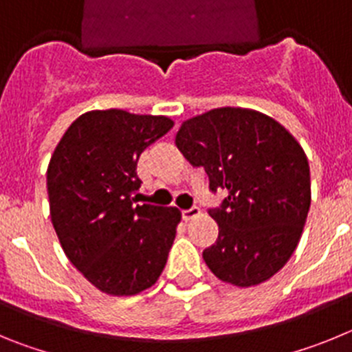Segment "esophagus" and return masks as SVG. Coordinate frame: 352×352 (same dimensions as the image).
I'll use <instances>...</instances> for the list:
<instances>
[{
	"label": "esophagus",
	"instance_id": "1",
	"mask_svg": "<svg viewBox=\"0 0 352 352\" xmlns=\"http://www.w3.org/2000/svg\"><path fill=\"white\" fill-rule=\"evenodd\" d=\"M182 217H183V220H186V222H188V220L197 219V217H201V208L192 206L190 210H183Z\"/></svg>",
	"mask_w": 352,
	"mask_h": 352
}]
</instances>
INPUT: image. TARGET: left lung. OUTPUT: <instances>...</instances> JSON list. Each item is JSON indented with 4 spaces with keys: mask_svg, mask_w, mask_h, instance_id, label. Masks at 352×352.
Wrapping results in <instances>:
<instances>
[{
    "mask_svg": "<svg viewBox=\"0 0 352 352\" xmlns=\"http://www.w3.org/2000/svg\"><path fill=\"white\" fill-rule=\"evenodd\" d=\"M176 146L204 167L211 192H227L210 210L219 223L203 252L211 273L238 287L272 278L296 250L309 214L310 167L300 142L266 114L220 107L183 121Z\"/></svg>",
    "mask_w": 352,
    "mask_h": 352,
    "instance_id": "obj_1",
    "label": "left lung"
}]
</instances>
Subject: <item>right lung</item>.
<instances>
[{
	"instance_id": "obj_1",
	"label": "right lung",
	"mask_w": 352,
	"mask_h": 352,
	"mask_svg": "<svg viewBox=\"0 0 352 352\" xmlns=\"http://www.w3.org/2000/svg\"><path fill=\"white\" fill-rule=\"evenodd\" d=\"M173 125L167 116L89 111L68 126L49 162L56 234L70 263L105 294L151 287L167 263L182 213L138 204V160Z\"/></svg>"
}]
</instances>
